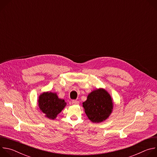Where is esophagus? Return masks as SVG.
Returning a JSON list of instances; mask_svg holds the SVG:
<instances>
[{
    "mask_svg": "<svg viewBox=\"0 0 157 157\" xmlns=\"http://www.w3.org/2000/svg\"><path fill=\"white\" fill-rule=\"evenodd\" d=\"M71 102H72L73 104H75V105H76V104H79V102L78 101H76V100H73Z\"/></svg>",
    "mask_w": 157,
    "mask_h": 157,
    "instance_id": "34e87169",
    "label": "esophagus"
}]
</instances>
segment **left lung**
I'll return each mask as SVG.
<instances>
[{
    "label": "left lung",
    "instance_id": "left-lung-1",
    "mask_svg": "<svg viewBox=\"0 0 157 157\" xmlns=\"http://www.w3.org/2000/svg\"><path fill=\"white\" fill-rule=\"evenodd\" d=\"M82 107L89 120L96 123L105 121L113 109L110 96L103 89L89 94L87 100L82 103Z\"/></svg>",
    "mask_w": 157,
    "mask_h": 157
}]
</instances>
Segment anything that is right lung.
Listing matches in <instances>:
<instances>
[{"instance_id": "obj_1", "label": "right lung", "mask_w": 157, "mask_h": 157, "mask_svg": "<svg viewBox=\"0 0 157 157\" xmlns=\"http://www.w3.org/2000/svg\"><path fill=\"white\" fill-rule=\"evenodd\" d=\"M38 103L43 113L48 118L52 119H55L66 104L64 100L59 99L55 93L48 92L40 96Z\"/></svg>"}]
</instances>
